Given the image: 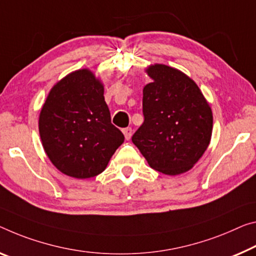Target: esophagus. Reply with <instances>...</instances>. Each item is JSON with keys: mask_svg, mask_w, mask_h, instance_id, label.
Wrapping results in <instances>:
<instances>
[{"mask_svg": "<svg viewBox=\"0 0 256 256\" xmlns=\"http://www.w3.org/2000/svg\"><path fill=\"white\" fill-rule=\"evenodd\" d=\"M122 132H124V138L127 140H129L132 138V128H124V129H122Z\"/></svg>", "mask_w": 256, "mask_h": 256, "instance_id": "obj_1", "label": "esophagus"}]
</instances>
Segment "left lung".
<instances>
[{"label": "left lung", "mask_w": 256, "mask_h": 256, "mask_svg": "<svg viewBox=\"0 0 256 256\" xmlns=\"http://www.w3.org/2000/svg\"><path fill=\"white\" fill-rule=\"evenodd\" d=\"M146 73L153 82L143 89L144 122L132 140L151 168L182 174L207 150L213 113L196 82L183 72L154 64Z\"/></svg>", "instance_id": "left-lung-1"}]
</instances>
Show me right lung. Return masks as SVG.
<instances>
[{
  "label": "right lung",
  "mask_w": 256,
  "mask_h": 256,
  "mask_svg": "<svg viewBox=\"0 0 256 256\" xmlns=\"http://www.w3.org/2000/svg\"><path fill=\"white\" fill-rule=\"evenodd\" d=\"M38 132L54 166L76 178L104 172L124 136L111 122L104 86L92 70H78L51 88Z\"/></svg>",
  "instance_id": "1"
}]
</instances>
